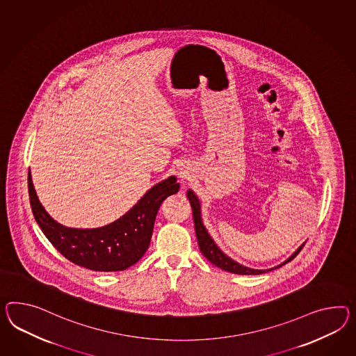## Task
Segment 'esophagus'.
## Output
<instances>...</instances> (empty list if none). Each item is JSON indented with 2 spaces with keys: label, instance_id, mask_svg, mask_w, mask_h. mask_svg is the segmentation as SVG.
Returning a JSON list of instances; mask_svg holds the SVG:
<instances>
[{
  "label": "esophagus",
  "instance_id": "34e87169",
  "mask_svg": "<svg viewBox=\"0 0 356 356\" xmlns=\"http://www.w3.org/2000/svg\"><path fill=\"white\" fill-rule=\"evenodd\" d=\"M184 174H186V173L179 174V177H181V178H184V177H186V175H184Z\"/></svg>",
  "mask_w": 356,
  "mask_h": 356
}]
</instances>
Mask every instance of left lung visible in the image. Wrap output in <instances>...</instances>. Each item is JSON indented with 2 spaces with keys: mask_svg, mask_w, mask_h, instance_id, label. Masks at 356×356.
<instances>
[{
  "mask_svg": "<svg viewBox=\"0 0 356 356\" xmlns=\"http://www.w3.org/2000/svg\"><path fill=\"white\" fill-rule=\"evenodd\" d=\"M187 197L190 200V204L192 207V216H193V223H195V231H196V237H197V243H199V248H200L201 253L207 257V259L210 261L211 264H216L219 268L227 271V273H232V274L237 275H259L264 273H268L273 271L275 268L282 267L283 264L291 262L296 255L301 252L302 248L306 244L303 243L294 253H293L288 259H285L283 264H277L273 268H267V270H255V268H250L246 267L244 264H240L236 261H234L232 258H229L228 255L225 254L219 246L214 243V240L208 232V229L204 226L202 223V218H201V205L200 201L197 199V196L195 195V192L192 190L187 191Z\"/></svg>",
  "mask_w": 356,
  "mask_h": 356,
  "instance_id": "1",
  "label": "left lung"
}]
</instances>
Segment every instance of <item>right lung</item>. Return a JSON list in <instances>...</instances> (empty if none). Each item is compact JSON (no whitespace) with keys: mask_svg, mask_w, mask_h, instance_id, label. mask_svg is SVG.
<instances>
[{"mask_svg":"<svg viewBox=\"0 0 356 356\" xmlns=\"http://www.w3.org/2000/svg\"><path fill=\"white\" fill-rule=\"evenodd\" d=\"M179 191V183L172 175L155 184L137 204L118 220L98 228H71L49 216L37 197L31 173L28 192L37 223L55 249L68 261L92 271H124L146 253L156 214L161 202Z\"/></svg>","mask_w":356,"mask_h":356,"instance_id":"add662e5","label":"right lung"}]
</instances>
